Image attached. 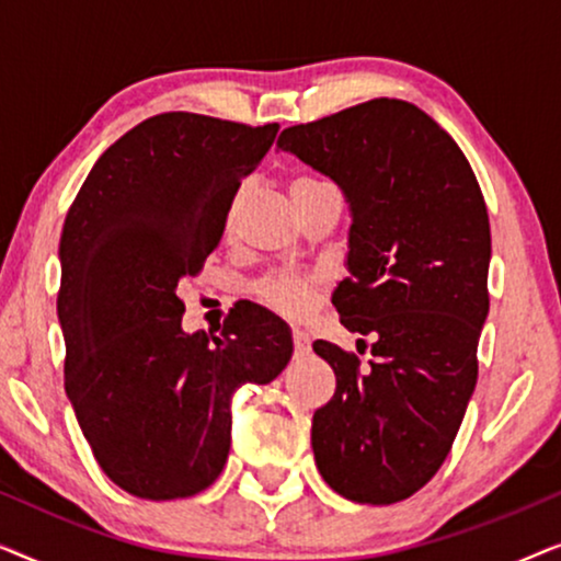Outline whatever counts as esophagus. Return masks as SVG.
<instances>
[{"instance_id": "esophagus-1", "label": "esophagus", "mask_w": 561, "mask_h": 561, "mask_svg": "<svg viewBox=\"0 0 561 561\" xmlns=\"http://www.w3.org/2000/svg\"><path fill=\"white\" fill-rule=\"evenodd\" d=\"M294 352H296V357H306L311 352L309 336H306L301 329H294Z\"/></svg>"}]
</instances>
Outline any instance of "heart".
I'll return each instance as SVG.
<instances>
[{
    "label": "heart",
    "instance_id": "heart-1",
    "mask_svg": "<svg viewBox=\"0 0 561 561\" xmlns=\"http://www.w3.org/2000/svg\"><path fill=\"white\" fill-rule=\"evenodd\" d=\"M311 179H296L290 183V194L301 191L306 186H311ZM260 298L267 306H273L275 311L286 313V317H304L306 311L311 309L313 301V280L301 278V275H271L260 283Z\"/></svg>",
    "mask_w": 561,
    "mask_h": 561
}]
</instances>
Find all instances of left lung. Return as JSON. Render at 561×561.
<instances>
[{
    "mask_svg": "<svg viewBox=\"0 0 561 561\" xmlns=\"http://www.w3.org/2000/svg\"><path fill=\"white\" fill-rule=\"evenodd\" d=\"M278 148L350 202V278L332 304L350 332L375 336L370 367L313 342L336 375L332 401L313 413L317 467L347 501H405L447 459L478 382L490 309L480 183L457 142L401 99L283 129Z\"/></svg>",
    "mask_w": 561,
    "mask_h": 561,
    "instance_id": "8db88e82",
    "label": "left lung"
}]
</instances>
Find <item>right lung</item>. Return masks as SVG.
<instances>
[{"mask_svg":"<svg viewBox=\"0 0 561 561\" xmlns=\"http://www.w3.org/2000/svg\"><path fill=\"white\" fill-rule=\"evenodd\" d=\"M275 135V122L156 114L104 150L66 214V393L99 467L129 495L209 488L229 455L234 390L275 380L294 355L286 321L255 304L234 306L219 336L186 334L175 294L219 244Z\"/></svg>","mask_w":561,"mask_h":561,"instance_id":"add662e5","label":"right lung"}]
</instances>
